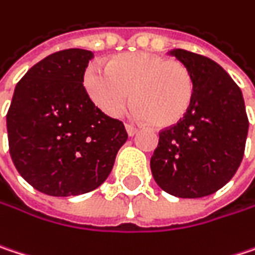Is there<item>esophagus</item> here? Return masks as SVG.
I'll list each match as a JSON object with an SVG mask.
<instances>
[{"instance_id": "esophagus-1", "label": "esophagus", "mask_w": 255, "mask_h": 255, "mask_svg": "<svg viewBox=\"0 0 255 255\" xmlns=\"http://www.w3.org/2000/svg\"><path fill=\"white\" fill-rule=\"evenodd\" d=\"M126 129H127V132L129 137L135 135V134H137V131H138V128L134 127V126H131V124H127V126H126Z\"/></svg>"}]
</instances>
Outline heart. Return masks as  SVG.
Listing matches in <instances>:
<instances>
[{
    "instance_id": "heart-1",
    "label": "heart",
    "mask_w": 255,
    "mask_h": 255,
    "mask_svg": "<svg viewBox=\"0 0 255 255\" xmlns=\"http://www.w3.org/2000/svg\"><path fill=\"white\" fill-rule=\"evenodd\" d=\"M89 98L109 117H120L131 102L134 92L135 114L151 120L156 127H171L188 112L194 99V77L181 61L149 52L124 54L98 64L84 74Z\"/></svg>"
}]
</instances>
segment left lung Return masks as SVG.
<instances>
[{
    "mask_svg": "<svg viewBox=\"0 0 255 255\" xmlns=\"http://www.w3.org/2000/svg\"><path fill=\"white\" fill-rule=\"evenodd\" d=\"M169 54L191 70L196 90L187 115L159 132L151 175L171 196H210L231 181L244 157L248 118L243 92L210 58L185 49Z\"/></svg>",
    "mask_w": 255,
    "mask_h": 255,
    "instance_id": "left-lung-1",
    "label": "left lung"
}]
</instances>
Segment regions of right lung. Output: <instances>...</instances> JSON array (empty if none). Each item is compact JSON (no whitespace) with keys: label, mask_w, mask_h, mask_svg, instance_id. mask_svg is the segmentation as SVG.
<instances>
[{"label":"right lung","mask_w":255,"mask_h":255,"mask_svg":"<svg viewBox=\"0 0 255 255\" xmlns=\"http://www.w3.org/2000/svg\"><path fill=\"white\" fill-rule=\"evenodd\" d=\"M92 51L64 49L35 64L17 83L7 112L14 166L33 188L54 197L96 190L127 141L121 121L90 101L83 77Z\"/></svg>","instance_id":"right-lung-1"}]
</instances>
